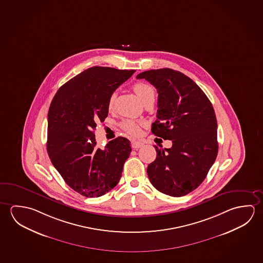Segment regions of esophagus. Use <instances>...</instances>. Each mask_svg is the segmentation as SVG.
Returning <instances> with one entry per match:
<instances>
[{
    "mask_svg": "<svg viewBox=\"0 0 263 263\" xmlns=\"http://www.w3.org/2000/svg\"><path fill=\"white\" fill-rule=\"evenodd\" d=\"M144 145V143L141 142V141H138V140H135V141H133L132 142V147L133 148H139V147H141V146Z\"/></svg>",
    "mask_w": 263,
    "mask_h": 263,
    "instance_id": "1",
    "label": "esophagus"
}]
</instances>
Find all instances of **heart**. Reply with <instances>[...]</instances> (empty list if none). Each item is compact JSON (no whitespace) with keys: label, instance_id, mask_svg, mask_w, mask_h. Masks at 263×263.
<instances>
[{"label":"heart","instance_id":"heart-1","mask_svg":"<svg viewBox=\"0 0 263 263\" xmlns=\"http://www.w3.org/2000/svg\"><path fill=\"white\" fill-rule=\"evenodd\" d=\"M133 90L136 92V95H138V98L141 100L142 102H144L148 96L154 95L153 88L149 84L145 83V82H137V83H135L133 86ZM115 98H116L115 95H112L111 97H110V99H109L108 107L110 108V109L114 106ZM123 127H124V129L127 133L131 134V135H138L139 133V131H140V124L138 123V122H136V121L130 120V119L125 120L123 123Z\"/></svg>","mask_w":263,"mask_h":263}]
</instances>
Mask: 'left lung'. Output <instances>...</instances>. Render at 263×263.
Instances as JSON below:
<instances>
[{
    "label": "left lung",
    "mask_w": 263,
    "mask_h": 263,
    "mask_svg": "<svg viewBox=\"0 0 263 263\" xmlns=\"http://www.w3.org/2000/svg\"><path fill=\"white\" fill-rule=\"evenodd\" d=\"M137 79L151 82L159 93L152 134L173 141L171 148L155 146L157 157L146 173L160 193L181 197L202 183L216 159L215 110L202 89L178 70L151 69Z\"/></svg>",
    "instance_id": "obj_1"
}]
</instances>
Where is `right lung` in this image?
Returning <instances> with one entry per match:
<instances>
[{
  "instance_id": "1",
  "label": "right lung",
  "mask_w": 263,
  "mask_h": 263,
  "mask_svg": "<svg viewBox=\"0 0 263 263\" xmlns=\"http://www.w3.org/2000/svg\"><path fill=\"white\" fill-rule=\"evenodd\" d=\"M136 70L91 67L59 89L48 114L47 151L65 182L86 197H99L119 182L131 153L127 138L96 146L95 129L108 116L112 92Z\"/></svg>"
}]
</instances>
